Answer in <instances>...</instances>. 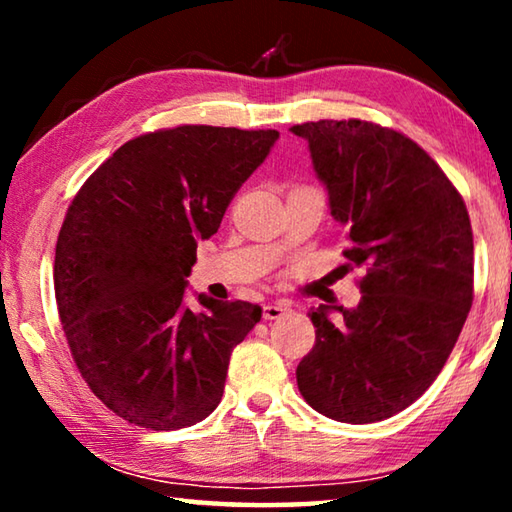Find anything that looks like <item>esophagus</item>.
Instances as JSON below:
<instances>
[{
    "label": "esophagus",
    "instance_id": "obj_1",
    "mask_svg": "<svg viewBox=\"0 0 512 512\" xmlns=\"http://www.w3.org/2000/svg\"><path fill=\"white\" fill-rule=\"evenodd\" d=\"M287 311H289V305H282V302H268V305H264L262 316L266 320H277L287 314Z\"/></svg>",
    "mask_w": 512,
    "mask_h": 512
}]
</instances>
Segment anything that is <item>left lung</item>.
Segmentation results:
<instances>
[{
  "label": "left lung",
  "mask_w": 512,
  "mask_h": 512,
  "mask_svg": "<svg viewBox=\"0 0 512 512\" xmlns=\"http://www.w3.org/2000/svg\"><path fill=\"white\" fill-rule=\"evenodd\" d=\"M291 133L307 140L329 212L348 232L343 268H366L357 307L309 311L316 343L298 363V388L332 420H386L433 384L465 325L470 214L429 153L393 128L320 119Z\"/></svg>",
  "instance_id": "obj_1"
}]
</instances>
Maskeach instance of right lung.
Instances as JSON below:
<instances>
[{
    "label": "right lung",
    "instance_id": "1",
    "mask_svg": "<svg viewBox=\"0 0 512 512\" xmlns=\"http://www.w3.org/2000/svg\"><path fill=\"white\" fill-rule=\"evenodd\" d=\"M280 133L178 126L135 137L74 196L54 289L85 384L131 424L176 431L221 402L230 354L262 318L244 300L185 307L196 246Z\"/></svg>",
    "mask_w": 512,
    "mask_h": 512
}]
</instances>
